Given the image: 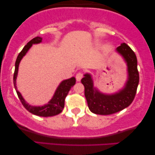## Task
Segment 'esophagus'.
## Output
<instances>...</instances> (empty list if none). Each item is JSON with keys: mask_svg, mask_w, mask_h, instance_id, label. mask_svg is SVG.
I'll list each match as a JSON object with an SVG mask.
<instances>
[{"mask_svg": "<svg viewBox=\"0 0 155 155\" xmlns=\"http://www.w3.org/2000/svg\"><path fill=\"white\" fill-rule=\"evenodd\" d=\"M82 77H83V75H82V73H78L77 75H76V76H75L76 80H77V81H78V82L81 80Z\"/></svg>", "mask_w": 155, "mask_h": 155, "instance_id": "1", "label": "esophagus"}]
</instances>
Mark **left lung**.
Returning <instances> with one entry per match:
<instances>
[{
  "mask_svg": "<svg viewBox=\"0 0 155 155\" xmlns=\"http://www.w3.org/2000/svg\"><path fill=\"white\" fill-rule=\"evenodd\" d=\"M116 51L122 57L127 65V80L123 88L112 94H106L94 87L90 73L84 74L81 80L89 109L95 114L110 115L121 111L132 103L136 94L139 83L136 56L126 43L120 44Z\"/></svg>",
  "mask_w": 155,
  "mask_h": 155,
  "instance_id": "left-lung-1",
  "label": "left lung"
}]
</instances>
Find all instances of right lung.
Returning a JSON list of instances; mask_svg holds the SVG:
<instances>
[{
    "label": "right lung",
    "mask_w": 155,
    "mask_h": 155,
    "mask_svg": "<svg viewBox=\"0 0 155 155\" xmlns=\"http://www.w3.org/2000/svg\"><path fill=\"white\" fill-rule=\"evenodd\" d=\"M42 38L40 37H37L34 38L27 44V45L25 46L23 49L21 51V52L19 54L15 61V73L13 76V83L15 89L17 94L20 99V100L22 102V105L24 106L25 109L27 111L30 112L35 115L39 116H43V117H48V116H56L57 114L61 113L64 108L65 104V99L68 94V92L71 90V88L75 84L76 80L75 77H72L69 79L64 80L59 84L58 87L56 88L54 96L50 99L47 104H44V106H31L27 103V101L25 100L21 94V93L18 90V87L16 86V80L18 77L19 65L21 60L24 57L28 51L29 50L33 44H37L41 43Z\"/></svg>",
    "instance_id": "obj_1"
}]
</instances>
